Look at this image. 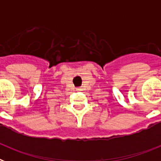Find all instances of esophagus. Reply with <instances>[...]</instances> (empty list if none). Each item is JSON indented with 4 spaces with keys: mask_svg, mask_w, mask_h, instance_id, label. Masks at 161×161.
I'll list each match as a JSON object with an SVG mask.
<instances>
[{
    "mask_svg": "<svg viewBox=\"0 0 161 161\" xmlns=\"http://www.w3.org/2000/svg\"><path fill=\"white\" fill-rule=\"evenodd\" d=\"M76 90H77V91H81V89H80V88H78V89H76Z\"/></svg>",
    "mask_w": 161,
    "mask_h": 161,
    "instance_id": "esophagus-1",
    "label": "esophagus"
}]
</instances>
